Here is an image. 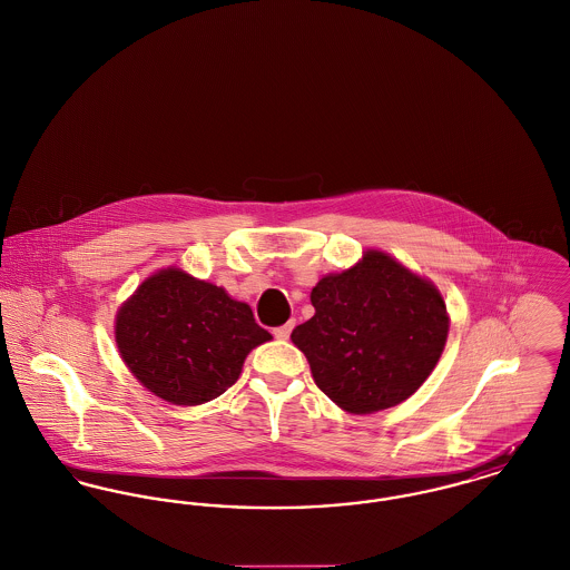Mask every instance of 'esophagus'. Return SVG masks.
<instances>
[{"instance_id": "esophagus-1", "label": "esophagus", "mask_w": 570, "mask_h": 570, "mask_svg": "<svg viewBox=\"0 0 570 570\" xmlns=\"http://www.w3.org/2000/svg\"><path fill=\"white\" fill-rule=\"evenodd\" d=\"M293 327H295V323L293 321H288L286 325H282V327H275L273 330V335L277 337V340H288V335L293 332Z\"/></svg>"}]
</instances>
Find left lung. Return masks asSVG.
Returning <instances> with one entry per match:
<instances>
[{"label":"left lung","mask_w":570,"mask_h":570,"mask_svg":"<svg viewBox=\"0 0 570 570\" xmlns=\"http://www.w3.org/2000/svg\"><path fill=\"white\" fill-rule=\"evenodd\" d=\"M314 316L293 330L321 392L348 413L406 401L443 353L450 318L435 284L368 249L312 288Z\"/></svg>","instance_id":"8db88e82"}]
</instances>
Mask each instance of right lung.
<instances>
[{
    "label": "right lung",
    "instance_id": "obj_1",
    "mask_svg": "<svg viewBox=\"0 0 570 570\" xmlns=\"http://www.w3.org/2000/svg\"><path fill=\"white\" fill-rule=\"evenodd\" d=\"M268 340L247 303L183 268L144 279L116 316L127 368L159 399L185 406L222 396L249 351Z\"/></svg>",
    "mask_w": 570,
    "mask_h": 570
}]
</instances>
